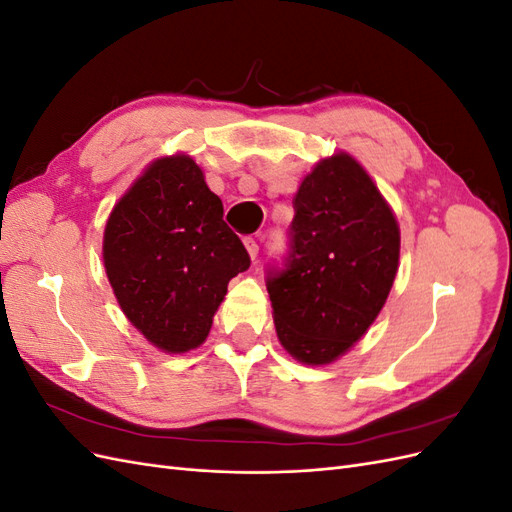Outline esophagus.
<instances>
[{
	"label": "esophagus",
	"instance_id": "obj_1",
	"mask_svg": "<svg viewBox=\"0 0 512 512\" xmlns=\"http://www.w3.org/2000/svg\"><path fill=\"white\" fill-rule=\"evenodd\" d=\"M243 245H245L247 254H250V258L254 260V258L258 256V243H256L252 237H247V239H243Z\"/></svg>",
	"mask_w": 512,
	"mask_h": 512
}]
</instances>
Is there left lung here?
Instances as JSON below:
<instances>
[{
    "label": "left lung",
    "mask_w": 512,
    "mask_h": 512,
    "mask_svg": "<svg viewBox=\"0 0 512 512\" xmlns=\"http://www.w3.org/2000/svg\"><path fill=\"white\" fill-rule=\"evenodd\" d=\"M290 258L267 282L277 339L303 365H329L374 324L399 267V224L350 153L320 160L294 196Z\"/></svg>",
    "instance_id": "obj_1"
}]
</instances>
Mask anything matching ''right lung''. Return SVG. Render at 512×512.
Instances as JSON below:
<instances>
[{"mask_svg": "<svg viewBox=\"0 0 512 512\" xmlns=\"http://www.w3.org/2000/svg\"><path fill=\"white\" fill-rule=\"evenodd\" d=\"M102 260L121 312L168 354L205 342L228 282L250 267L222 200L188 153L153 160L117 200Z\"/></svg>", "mask_w": 512, "mask_h": 512, "instance_id": "obj_1", "label": "right lung"}]
</instances>
